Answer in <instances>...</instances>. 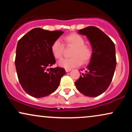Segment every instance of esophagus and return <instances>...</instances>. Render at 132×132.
<instances>
[{"label": "esophagus", "mask_w": 132, "mask_h": 132, "mask_svg": "<svg viewBox=\"0 0 132 132\" xmlns=\"http://www.w3.org/2000/svg\"><path fill=\"white\" fill-rule=\"evenodd\" d=\"M65 70H66V72H69V71H71V69H65Z\"/></svg>", "instance_id": "obj_1"}]
</instances>
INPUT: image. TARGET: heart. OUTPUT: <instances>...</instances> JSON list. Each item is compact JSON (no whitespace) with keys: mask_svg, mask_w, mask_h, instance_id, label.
<instances>
[{"mask_svg":"<svg viewBox=\"0 0 132 132\" xmlns=\"http://www.w3.org/2000/svg\"><path fill=\"white\" fill-rule=\"evenodd\" d=\"M64 43L68 46L74 47L70 58L61 59L58 64L62 68L71 69L80 66L82 63H87L92 56L90 48L84 45V38L78 33H71L64 38ZM64 45L59 40H55L51 46V51L56 59H60L63 56Z\"/></svg>","mask_w":132,"mask_h":132,"instance_id":"b5f03b06","label":"heart"}]
</instances>
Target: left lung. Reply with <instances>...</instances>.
<instances>
[{"mask_svg":"<svg viewBox=\"0 0 132 132\" xmlns=\"http://www.w3.org/2000/svg\"><path fill=\"white\" fill-rule=\"evenodd\" d=\"M78 33L88 38L92 56L85 72L75 84L81 94L94 97L105 92L112 80L117 64L116 47L111 39L95 27L79 30Z\"/></svg>","mask_w":132,"mask_h":132,"instance_id":"8db88e82","label":"left lung"}]
</instances>
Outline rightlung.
<instances>
[{
  "instance_id": "obj_1",
  "label": "right lung",
  "mask_w": 132,
  "mask_h": 132,
  "mask_svg": "<svg viewBox=\"0 0 132 132\" xmlns=\"http://www.w3.org/2000/svg\"><path fill=\"white\" fill-rule=\"evenodd\" d=\"M63 33L35 28L18 42L15 61L16 73L22 88L31 96L42 98L51 94L66 73L62 68H50L56 63L51 46Z\"/></svg>"
}]
</instances>
